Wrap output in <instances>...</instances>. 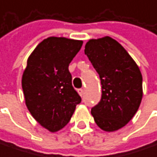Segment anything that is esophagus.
I'll use <instances>...</instances> for the list:
<instances>
[{
  "mask_svg": "<svg viewBox=\"0 0 157 157\" xmlns=\"http://www.w3.org/2000/svg\"><path fill=\"white\" fill-rule=\"evenodd\" d=\"M78 93L82 97V96L84 95V89H83V88H79V89H78Z\"/></svg>",
  "mask_w": 157,
  "mask_h": 157,
  "instance_id": "1",
  "label": "esophagus"
}]
</instances>
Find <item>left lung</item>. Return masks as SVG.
I'll use <instances>...</instances> for the list:
<instances>
[{
	"label": "left lung",
	"instance_id": "left-lung-1",
	"mask_svg": "<svg viewBox=\"0 0 157 157\" xmlns=\"http://www.w3.org/2000/svg\"><path fill=\"white\" fill-rule=\"evenodd\" d=\"M85 54L99 75L102 85L100 102L91 109L96 124L114 132L133 118L142 101V74L136 61L116 40L109 36L91 39Z\"/></svg>",
	"mask_w": 157,
	"mask_h": 157
}]
</instances>
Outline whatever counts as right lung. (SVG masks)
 Listing matches in <instances>:
<instances>
[{"mask_svg":"<svg viewBox=\"0 0 157 157\" xmlns=\"http://www.w3.org/2000/svg\"><path fill=\"white\" fill-rule=\"evenodd\" d=\"M82 40L49 37L30 53L21 78L26 107L34 119L54 133L69 122L81 98L72 87L69 63Z\"/></svg>","mask_w":157,"mask_h":157,"instance_id":"obj_1","label":"right lung"}]
</instances>
